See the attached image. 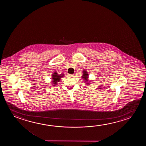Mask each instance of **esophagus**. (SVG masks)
I'll return each mask as SVG.
<instances>
[{
    "label": "esophagus",
    "mask_w": 146,
    "mask_h": 146,
    "mask_svg": "<svg viewBox=\"0 0 146 146\" xmlns=\"http://www.w3.org/2000/svg\"><path fill=\"white\" fill-rule=\"evenodd\" d=\"M69 76L71 77H74V74H69Z\"/></svg>",
    "instance_id": "esophagus-1"
}]
</instances>
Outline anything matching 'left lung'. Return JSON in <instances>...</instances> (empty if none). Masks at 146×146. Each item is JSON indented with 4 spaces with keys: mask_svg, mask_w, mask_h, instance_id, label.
I'll list each match as a JSON object with an SVG mask.
<instances>
[{
    "mask_svg": "<svg viewBox=\"0 0 146 146\" xmlns=\"http://www.w3.org/2000/svg\"><path fill=\"white\" fill-rule=\"evenodd\" d=\"M89 74L88 73L87 71L86 70H84L83 71V75L82 76V78L83 80H84V83L86 84V85H89L91 83H90L91 81H89Z\"/></svg>",
    "mask_w": 146,
    "mask_h": 146,
    "instance_id": "obj_1",
    "label": "left lung"
}]
</instances>
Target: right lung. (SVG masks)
Wrapping results in <instances>:
<instances>
[{"instance_id":"add662e5","label":"right lung","mask_w":146,"mask_h":146,"mask_svg":"<svg viewBox=\"0 0 146 146\" xmlns=\"http://www.w3.org/2000/svg\"><path fill=\"white\" fill-rule=\"evenodd\" d=\"M64 76V74H58V73L56 71L53 72L52 74L51 82H52V85L53 86H56L58 84V82L60 81L61 79Z\"/></svg>"}]
</instances>
